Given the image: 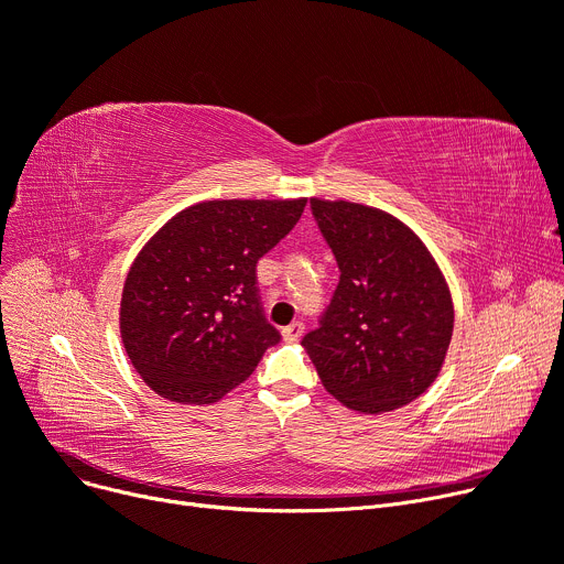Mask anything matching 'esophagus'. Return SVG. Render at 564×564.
Wrapping results in <instances>:
<instances>
[{"mask_svg": "<svg viewBox=\"0 0 564 564\" xmlns=\"http://www.w3.org/2000/svg\"><path fill=\"white\" fill-rule=\"evenodd\" d=\"M303 333H305L303 321H293V323H289V325L282 329V337H284V341H297V339L303 337Z\"/></svg>", "mask_w": 564, "mask_h": 564, "instance_id": "1", "label": "esophagus"}]
</instances>
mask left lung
Segmentation results:
<instances>
[{
  "mask_svg": "<svg viewBox=\"0 0 564 564\" xmlns=\"http://www.w3.org/2000/svg\"><path fill=\"white\" fill-rule=\"evenodd\" d=\"M339 284L303 346L323 387L355 412L399 410L435 382L453 337V301L437 261L382 209L310 200Z\"/></svg>",
  "mask_w": 564,
  "mask_h": 564,
  "instance_id": "left-lung-1",
  "label": "left lung"
}]
</instances>
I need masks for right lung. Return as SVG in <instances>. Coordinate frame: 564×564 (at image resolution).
Returning a JSON list of instances; mask_svg holds the SVG:
<instances>
[{
  "label": "right lung",
  "mask_w": 564,
  "mask_h": 564,
  "mask_svg": "<svg viewBox=\"0 0 564 564\" xmlns=\"http://www.w3.org/2000/svg\"><path fill=\"white\" fill-rule=\"evenodd\" d=\"M307 200H209L165 223L131 263L120 335L161 399L209 405L241 384L280 333L267 321L257 261Z\"/></svg>",
  "instance_id": "add662e5"
}]
</instances>
